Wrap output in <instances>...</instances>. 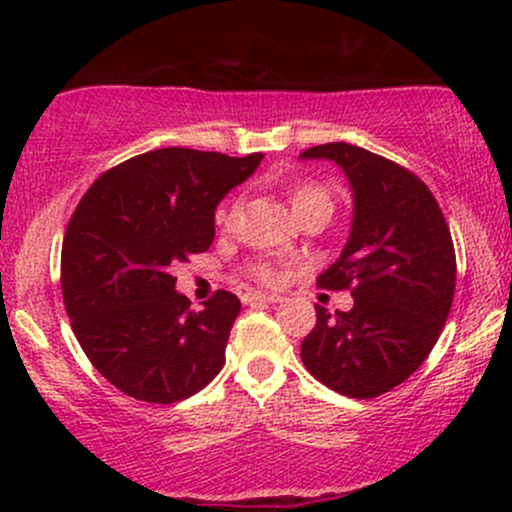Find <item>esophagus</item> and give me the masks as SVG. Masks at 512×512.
<instances>
[{
	"mask_svg": "<svg viewBox=\"0 0 512 512\" xmlns=\"http://www.w3.org/2000/svg\"><path fill=\"white\" fill-rule=\"evenodd\" d=\"M243 301H245V303H279L281 296H279V293H262V291H255V293H245Z\"/></svg>",
	"mask_w": 512,
	"mask_h": 512,
	"instance_id": "obj_1",
	"label": "esophagus"
}]
</instances>
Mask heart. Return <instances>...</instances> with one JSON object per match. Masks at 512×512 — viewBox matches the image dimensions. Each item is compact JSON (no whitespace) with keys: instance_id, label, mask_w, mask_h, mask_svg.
<instances>
[{"instance_id":"obj_1","label":"heart","mask_w":512,"mask_h":512,"mask_svg":"<svg viewBox=\"0 0 512 512\" xmlns=\"http://www.w3.org/2000/svg\"><path fill=\"white\" fill-rule=\"evenodd\" d=\"M289 197H291L293 214H301V211L315 207V204H332L330 192H327L322 185H317V182H298V185L291 187ZM238 216H240V202H231L228 207H223L219 211V221L226 228L236 226ZM252 274H255L260 281H272L274 276L269 264H255V267H252Z\"/></svg>"}]
</instances>
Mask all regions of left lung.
<instances>
[{"mask_svg":"<svg viewBox=\"0 0 512 512\" xmlns=\"http://www.w3.org/2000/svg\"><path fill=\"white\" fill-rule=\"evenodd\" d=\"M332 161L354 197L342 255L317 284L351 289L354 308L330 313L303 339V366L339 395L370 399L409 378L436 346L455 293V248L431 190L407 168L344 142L303 151Z\"/></svg>","mask_w":512,"mask_h":512,"instance_id":"8db88e82","label":"left lung"}]
</instances>
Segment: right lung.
<instances>
[{"label":"right lung","instance_id":"1","mask_svg":"<svg viewBox=\"0 0 512 512\" xmlns=\"http://www.w3.org/2000/svg\"><path fill=\"white\" fill-rule=\"evenodd\" d=\"M262 154L156 149L88 187L62 243V296L88 361L125 395L192 397L219 375L240 313L216 291L195 313L173 269L214 243V211Z\"/></svg>","mask_w":512,"mask_h":512}]
</instances>
